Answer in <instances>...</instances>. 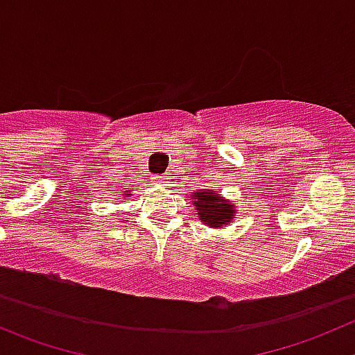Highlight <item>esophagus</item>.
Masks as SVG:
<instances>
[{"label": "esophagus", "instance_id": "obj_1", "mask_svg": "<svg viewBox=\"0 0 355 355\" xmlns=\"http://www.w3.org/2000/svg\"><path fill=\"white\" fill-rule=\"evenodd\" d=\"M157 181H158V184H162V187H167L168 184V181H171V175H158L157 178Z\"/></svg>", "mask_w": 355, "mask_h": 355}]
</instances>
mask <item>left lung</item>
Segmentation results:
<instances>
[{
  "mask_svg": "<svg viewBox=\"0 0 355 355\" xmlns=\"http://www.w3.org/2000/svg\"><path fill=\"white\" fill-rule=\"evenodd\" d=\"M190 197L198 218L205 226L223 228V226L230 225L235 216H237L235 204H232L228 198L221 197L214 190L204 188V190H197L195 193H191Z\"/></svg>",
  "mask_w": 355,
  "mask_h": 355,
  "instance_id": "obj_1",
  "label": "left lung"
}]
</instances>
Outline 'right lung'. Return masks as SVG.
<instances>
[{"label": "right lung", "instance_id": "1", "mask_svg": "<svg viewBox=\"0 0 355 355\" xmlns=\"http://www.w3.org/2000/svg\"><path fill=\"white\" fill-rule=\"evenodd\" d=\"M123 195H127V197H129V195H132V193H130V190H127Z\"/></svg>", "mask_w": 355, "mask_h": 355}]
</instances>
